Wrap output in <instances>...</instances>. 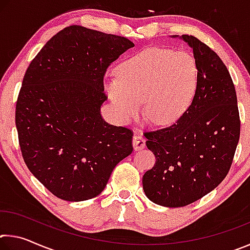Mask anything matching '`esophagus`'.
<instances>
[{
	"label": "esophagus",
	"mask_w": 250,
	"mask_h": 250,
	"mask_svg": "<svg viewBox=\"0 0 250 250\" xmlns=\"http://www.w3.org/2000/svg\"><path fill=\"white\" fill-rule=\"evenodd\" d=\"M132 145H133V147L135 151L143 150L146 147V139L143 138L141 134H135L133 137Z\"/></svg>",
	"instance_id": "obj_1"
}]
</instances>
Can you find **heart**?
Wrapping results in <instances>:
<instances>
[{"label":"heart","instance_id":"obj_1","mask_svg":"<svg viewBox=\"0 0 250 250\" xmlns=\"http://www.w3.org/2000/svg\"><path fill=\"white\" fill-rule=\"evenodd\" d=\"M197 83L198 67L191 54L150 47L122 61L116 67V78L104 88L122 119L140 115L142 100L146 119L167 125L188 110Z\"/></svg>","mask_w":250,"mask_h":250}]
</instances>
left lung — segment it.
<instances>
[{
    "label": "left lung",
    "instance_id": "1",
    "mask_svg": "<svg viewBox=\"0 0 250 250\" xmlns=\"http://www.w3.org/2000/svg\"><path fill=\"white\" fill-rule=\"evenodd\" d=\"M180 39L193 49L198 67L195 97L174 125L145 133L156 161L142 177L143 189L150 201L166 207L186 206L216 188L229 171L240 134L229 71L196 37Z\"/></svg>",
    "mask_w": 250,
    "mask_h": 250
}]
</instances>
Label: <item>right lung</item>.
Returning a JSON list of instances; mask_svg holds the SVG:
<instances>
[{
	"mask_svg": "<svg viewBox=\"0 0 250 250\" xmlns=\"http://www.w3.org/2000/svg\"><path fill=\"white\" fill-rule=\"evenodd\" d=\"M134 44L71 25L53 36L23 78L15 125L28 170L62 200H90L131 154L132 131L105 122V70Z\"/></svg>",
	"mask_w": 250,
	"mask_h": 250,
	"instance_id": "obj_1",
	"label": "right lung"
}]
</instances>
